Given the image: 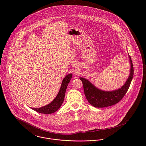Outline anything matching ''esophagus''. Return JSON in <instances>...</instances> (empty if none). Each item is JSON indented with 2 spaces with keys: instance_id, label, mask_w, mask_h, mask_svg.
<instances>
[{
  "instance_id": "34e87169",
  "label": "esophagus",
  "mask_w": 146,
  "mask_h": 146,
  "mask_svg": "<svg viewBox=\"0 0 146 146\" xmlns=\"http://www.w3.org/2000/svg\"><path fill=\"white\" fill-rule=\"evenodd\" d=\"M73 74L75 76H78L80 75V71L78 69H75L73 71Z\"/></svg>"
}]
</instances>
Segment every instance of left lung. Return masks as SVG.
Instances as JSON below:
<instances>
[{"label": "left lung", "instance_id": "obj_1", "mask_svg": "<svg viewBox=\"0 0 146 146\" xmlns=\"http://www.w3.org/2000/svg\"><path fill=\"white\" fill-rule=\"evenodd\" d=\"M129 60L131 64L129 76L125 84L118 90L112 92L103 91L97 89L86 79L80 78L83 83L86 98L90 104L95 107L102 108L116 104L123 98L129 89L134 74V68L130 57Z\"/></svg>", "mask_w": 146, "mask_h": 146}]
</instances>
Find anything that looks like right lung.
<instances>
[{"label": "right lung", "instance_id": "add662e5", "mask_svg": "<svg viewBox=\"0 0 146 146\" xmlns=\"http://www.w3.org/2000/svg\"><path fill=\"white\" fill-rule=\"evenodd\" d=\"M72 74L67 75L63 80L60 91L55 99L49 104L39 108H31L33 110L44 114H50L57 111L61 106L63 102L67 86L72 78Z\"/></svg>", "mask_w": 146, "mask_h": 146}]
</instances>
